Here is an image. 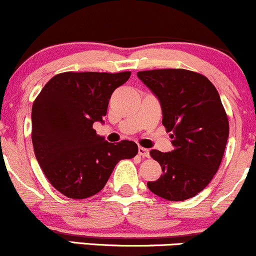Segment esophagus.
<instances>
[{
  "mask_svg": "<svg viewBox=\"0 0 256 256\" xmlns=\"http://www.w3.org/2000/svg\"><path fill=\"white\" fill-rule=\"evenodd\" d=\"M138 152H139L140 156L150 157V151H148V148H142V146H139V148H138Z\"/></svg>",
  "mask_w": 256,
  "mask_h": 256,
  "instance_id": "34e87169",
  "label": "esophagus"
}]
</instances>
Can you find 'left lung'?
I'll return each mask as SVG.
<instances>
[{"instance_id": "1", "label": "left lung", "mask_w": 256, "mask_h": 256, "mask_svg": "<svg viewBox=\"0 0 256 256\" xmlns=\"http://www.w3.org/2000/svg\"><path fill=\"white\" fill-rule=\"evenodd\" d=\"M139 80L162 108V123L170 132L173 151L151 150L162 175L148 188L168 200L194 197L210 182L228 139V120L213 83L184 68L139 71Z\"/></svg>"}]
</instances>
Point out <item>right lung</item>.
<instances>
[{
    "label": "right lung",
    "instance_id": "right-lung-1",
    "mask_svg": "<svg viewBox=\"0 0 256 256\" xmlns=\"http://www.w3.org/2000/svg\"><path fill=\"white\" fill-rule=\"evenodd\" d=\"M130 72H62L43 87L32 105V144L37 162L60 194L88 198L104 188L114 166L138 154L134 142L114 144L98 136L111 94Z\"/></svg>",
    "mask_w": 256,
    "mask_h": 256
}]
</instances>
